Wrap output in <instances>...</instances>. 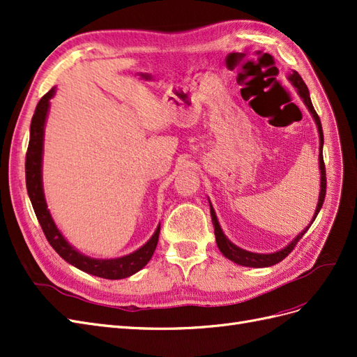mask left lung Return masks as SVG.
<instances>
[{
	"label": "left lung",
	"mask_w": 357,
	"mask_h": 357,
	"mask_svg": "<svg viewBox=\"0 0 357 357\" xmlns=\"http://www.w3.org/2000/svg\"><path fill=\"white\" fill-rule=\"evenodd\" d=\"M287 80L295 86V89L298 91L299 96L304 101V104L307 105L308 112L311 113L312 119H314V122L317 125V131H319V139H320V147H319V167H320V193H319V202H317V207L314 211V215H312V219L310 222V225L307 228L302 231L301 234H298L294 240H291L286 247H283L282 250L274 252V253H253V252H248L244 250V248L235 245L232 241H229L228 236H226L220 228L219 220H218V215H215V211L213 208V205L210 202V213H211V220H213V226H214V235H215V243H218L219 250L222 252V255L225 257H228L229 261L238 264L241 266H250V268H266V266H273L278 262H282L283 259L294 250V247L296 245V243L302 238V235H304L308 228L311 226V223L316 220L317 214L321 208L323 201H325V195H326V169H325V162H323V129H321V123H320V119L314 110V107H312L311 98H310V92L307 84L302 80L301 75L291 70L287 75Z\"/></svg>",
	"instance_id": "1"
}]
</instances>
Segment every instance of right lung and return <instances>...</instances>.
<instances>
[{
    "instance_id": "1",
    "label": "right lung",
    "mask_w": 357,
    "mask_h": 357,
    "mask_svg": "<svg viewBox=\"0 0 357 357\" xmlns=\"http://www.w3.org/2000/svg\"><path fill=\"white\" fill-rule=\"evenodd\" d=\"M56 93V86L43 96L38 101L34 116L31 121L29 129V144L26 152L25 160V177H26V189L31 199L32 207H34L37 219L41 225V229L45 232L47 241L50 245L55 248V252L71 264L73 266L82 269V271L88 273L91 275H96L107 280H121L131 277L132 274L138 273L143 269L147 262L152 259L153 252L158 244L159 232H160V223L155 234L152 235L144 245H142L138 250L129 253L122 257L114 259H95L91 256H86L80 253L77 248H74L67 240L66 236L61 234L56 223L53 222L52 214L47 208V202L45 198V190H43V144H45V125L47 113L50 109V100L53 95Z\"/></svg>"
}]
</instances>
